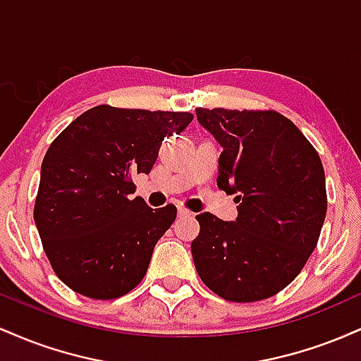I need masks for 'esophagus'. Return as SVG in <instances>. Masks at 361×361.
Returning <instances> with one entry per match:
<instances>
[{"label":"esophagus","mask_w":361,"mask_h":361,"mask_svg":"<svg viewBox=\"0 0 361 361\" xmlns=\"http://www.w3.org/2000/svg\"><path fill=\"white\" fill-rule=\"evenodd\" d=\"M192 210L185 209V207H178V217H192Z\"/></svg>","instance_id":"1"}]
</instances>
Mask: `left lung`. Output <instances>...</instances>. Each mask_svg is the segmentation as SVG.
Wrapping results in <instances>:
<instances>
[{
  "label": "left lung",
  "instance_id": "obj_1",
  "mask_svg": "<svg viewBox=\"0 0 361 361\" xmlns=\"http://www.w3.org/2000/svg\"><path fill=\"white\" fill-rule=\"evenodd\" d=\"M222 146L217 186L235 195L238 219L197 215L193 263L222 299L273 297L302 271L327 210L321 157L292 120L275 110L197 109Z\"/></svg>",
  "mask_w": 361,
  "mask_h": 361
}]
</instances>
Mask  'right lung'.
Wrapping results in <instances>:
<instances>
[{"label": "right lung", "mask_w": 361, "mask_h": 361, "mask_svg": "<svg viewBox=\"0 0 361 361\" xmlns=\"http://www.w3.org/2000/svg\"><path fill=\"white\" fill-rule=\"evenodd\" d=\"M188 111L98 105L54 139L40 169L34 219L52 270L97 300L126 295L146 275L176 207L151 209L134 176L149 175L164 137L185 130Z\"/></svg>", "instance_id": "right-lung-1"}]
</instances>
